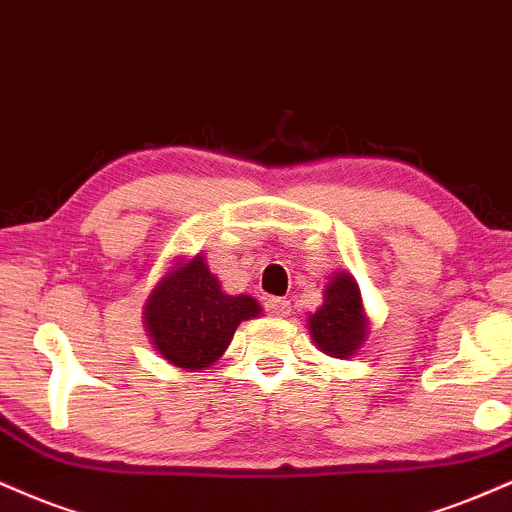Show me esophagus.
I'll use <instances>...</instances> for the list:
<instances>
[{"label": "esophagus", "mask_w": 512, "mask_h": 512, "mask_svg": "<svg viewBox=\"0 0 512 512\" xmlns=\"http://www.w3.org/2000/svg\"><path fill=\"white\" fill-rule=\"evenodd\" d=\"M266 309H268L270 316H278V318L290 316V302H287V299H282V297H270L266 302Z\"/></svg>", "instance_id": "1"}]
</instances>
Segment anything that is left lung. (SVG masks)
I'll return each instance as SVG.
<instances>
[{
	"instance_id": "left-lung-1",
	"label": "left lung",
	"mask_w": 512,
	"mask_h": 512,
	"mask_svg": "<svg viewBox=\"0 0 512 512\" xmlns=\"http://www.w3.org/2000/svg\"><path fill=\"white\" fill-rule=\"evenodd\" d=\"M309 333L321 352L335 359L352 357L364 345L369 318L357 280L350 273H333L323 290V304L309 316Z\"/></svg>"
}]
</instances>
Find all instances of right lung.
Segmentation results:
<instances>
[{
    "label": "right lung",
    "instance_id": "1",
    "mask_svg": "<svg viewBox=\"0 0 512 512\" xmlns=\"http://www.w3.org/2000/svg\"><path fill=\"white\" fill-rule=\"evenodd\" d=\"M261 314L249 294H225L206 266V256L177 263L162 275L143 306V323L167 362L179 369H206L225 354L242 321Z\"/></svg>",
    "mask_w": 512,
    "mask_h": 512
}]
</instances>
